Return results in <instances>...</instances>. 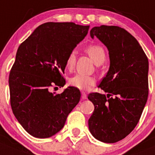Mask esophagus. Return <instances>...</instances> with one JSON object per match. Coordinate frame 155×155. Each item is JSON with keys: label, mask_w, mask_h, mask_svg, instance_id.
Segmentation results:
<instances>
[{"label": "esophagus", "mask_w": 155, "mask_h": 155, "mask_svg": "<svg viewBox=\"0 0 155 155\" xmlns=\"http://www.w3.org/2000/svg\"><path fill=\"white\" fill-rule=\"evenodd\" d=\"M87 94L85 93V92H82L81 93V98L83 100H85V99H87Z\"/></svg>", "instance_id": "34e87169"}]
</instances>
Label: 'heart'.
<instances>
[{
    "label": "heart",
    "instance_id": "b5f03b06",
    "mask_svg": "<svg viewBox=\"0 0 155 155\" xmlns=\"http://www.w3.org/2000/svg\"><path fill=\"white\" fill-rule=\"evenodd\" d=\"M87 52L96 64H101L105 60L106 54L104 50L98 45H92L88 47L87 48ZM75 62H76V52L75 51H72L68 54L65 61V68L67 70L71 71L74 68ZM95 81L96 80L94 77L81 74L74 75L68 81L71 86L80 90H88L94 84Z\"/></svg>",
    "mask_w": 155,
    "mask_h": 155
}]
</instances>
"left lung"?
Wrapping results in <instances>:
<instances>
[{
  "instance_id": "1",
  "label": "left lung",
  "mask_w": 155,
  "mask_h": 155,
  "mask_svg": "<svg viewBox=\"0 0 155 155\" xmlns=\"http://www.w3.org/2000/svg\"><path fill=\"white\" fill-rule=\"evenodd\" d=\"M107 47L110 67L99 87L107 95L91 93L94 110L88 120L92 135L115 143L138 123L148 96V60L135 38L124 28L101 25L90 31Z\"/></svg>"
}]
</instances>
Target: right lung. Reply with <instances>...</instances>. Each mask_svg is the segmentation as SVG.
I'll list each match as a JSON object with an SVG mask.
<instances>
[{
	"mask_svg": "<svg viewBox=\"0 0 155 155\" xmlns=\"http://www.w3.org/2000/svg\"><path fill=\"white\" fill-rule=\"evenodd\" d=\"M89 26L72 22L40 25L19 46L9 75L13 113L27 132L47 138L59 132L78 104L81 92L68 87L54 94L50 87L64 86L65 61L88 33Z\"/></svg>",
	"mask_w": 155,
	"mask_h": 155,
	"instance_id": "right-lung-1",
	"label": "right lung"
}]
</instances>
